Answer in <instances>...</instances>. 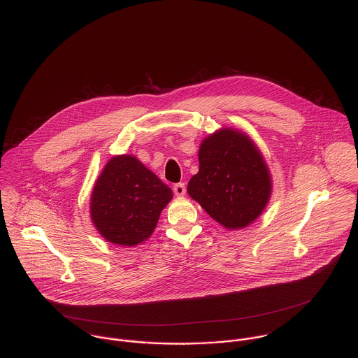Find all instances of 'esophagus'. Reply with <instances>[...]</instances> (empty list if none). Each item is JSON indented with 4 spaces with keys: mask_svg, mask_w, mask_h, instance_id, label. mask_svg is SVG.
<instances>
[{
    "mask_svg": "<svg viewBox=\"0 0 358 358\" xmlns=\"http://www.w3.org/2000/svg\"><path fill=\"white\" fill-rule=\"evenodd\" d=\"M173 193H175V196H178V197L185 196V194H186V186H185V183H176V185H173Z\"/></svg>",
    "mask_w": 358,
    "mask_h": 358,
    "instance_id": "1",
    "label": "esophagus"
}]
</instances>
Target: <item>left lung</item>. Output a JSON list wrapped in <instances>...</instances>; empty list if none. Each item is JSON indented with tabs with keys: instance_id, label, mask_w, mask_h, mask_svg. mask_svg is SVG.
Here are the masks:
<instances>
[{
	"instance_id": "1",
	"label": "left lung",
	"mask_w": 358,
	"mask_h": 358,
	"mask_svg": "<svg viewBox=\"0 0 358 358\" xmlns=\"http://www.w3.org/2000/svg\"><path fill=\"white\" fill-rule=\"evenodd\" d=\"M200 169L187 192L205 212L227 229L252 223L270 199L267 165L241 132L224 128L208 136L199 152Z\"/></svg>"
}]
</instances>
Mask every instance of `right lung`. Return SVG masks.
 I'll return each instance as SVG.
<instances>
[{
    "mask_svg": "<svg viewBox=\"0 0 358 358\" xmlns=\"http://www.w3.org/2000/svg\"><path fill=\"white\" fill-rule=\"evenodd\" d=\"M172 190L132 155L113 157L95 183L91 216L103 237L134 247L153 233Z\"/></svg>",
    "mask_w": 358,
    "mask_h": 358,
    "instance_id": "1",
    "label": "right lung"
}]
</instances>
